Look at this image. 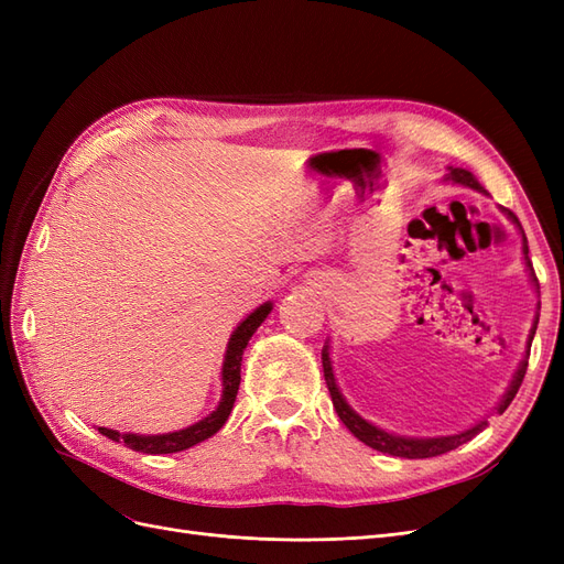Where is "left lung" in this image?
Masks as SVG:
<instances>
[{
    "label": "left lung",
    "mask_w": 564,
    "mask_h": 564,
    "mask_svg": "<svg viewBox=\"0 0 564 564\" xmlns=\"http://www.w3.org/2000/svg\"><path fill=\"white\" fill-rule=\"evenodd\" d=\"M445 181L454 183V185H464V187H470V191H477L482 195H489L485 187L477 183V178L468 172V169H460V166H447V176ZM501 212L506 214V218L510 220L518 228V232L522 235V259H524V265H527V272H529V280H532L534 289L539 286L536 284V275H534V268H532V261H529V247H527V237H524V230L520 226V220L513 212H508L501 207ZM536 324H539V315L534 317V324L532 329H529V336H527V350H524V357L522 362L518 365L513 379H510L503 398L499 400V404L494 406V412L497 414H503L508 404L513 402L516 392L520 390L522 386V379H524V371H527V360H529V348H532V340H534V334H536ZM322 369H324V381H327V388H329V395H332V402H334V409L338 419L346 423V429L360 440L365 442L367 447L377 449V452H383V454H390V456H400V458H431V456H440V454H447L452 449H456L458 445H464V442L473 440L477 433L487 429V419H480L477 423H473L470 429L466 431H458L454 435H437V437H409V435H398V433H388L383 429H379V425H373L371 421L362 419L360 414L355 412V409L346 402L344 392H340L338 383H336V377H334V367H332V357H329V340L324 344L322 348Z\"/></svg>",
    "instance_id": "left-lung-1"
}]
</instances>
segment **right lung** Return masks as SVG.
<instances>
[{
  "label": "right lung",
  "mask_w": 564,
  "mask_h": 564,
  "mask_svg": "<svg viewBox=\"0 0 564 564\" xmlns=\"http://www.w3.org/2000/svg\"><path fill=\"white\" fill-rule=\"evenodd\" d=\"M272 303L265 301L253 313H249L240 324H237L235 332L228 338V348L224 355V367H220V402L212 414L199 419L197 423L187 425V429L174 431V433H158V435H141V433H119L112 429H98L100 435H106L112 442H124V445L133 452L143 454H176L183 449H191L199 442L209 440L214 433L224 429L228 421L232 404L237 398V390H240V367H242V355L249 344L253 332L261 327V322L270 315Z\"/></svg>",
  "instance_id": "1"
}]
</instances>
